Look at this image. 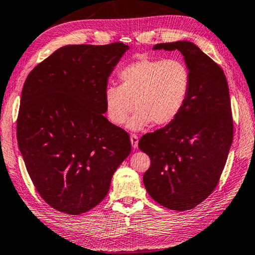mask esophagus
<instances>
[{
	"instance_id": "esophagus-1",
	"label": "esophagus",
	"mask_w": 255,
	"mask_h": 255,
	"mask_svg": "<svg viewBox=\"0 0 255 255\" xmlns=\"http://www.w3.org/2000/svg\"><path fill=\"white\" fill-rule=\"evenodd\" d=\"M129 140H131V144H132V147L133 148H137L138 145V137L135 134H131V136H129Z\"/></svg>"
}]
</instances>
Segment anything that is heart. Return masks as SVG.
I'll return each mask as SVG.
<instances>
[{
  "mask_svg": "<svg viewBox=\"0 0 255 255\" xmlns=\"http://www.w3.org/2000/svg\"><path fill=\"white\" fill-rule=\"evenodd\" d=\"M121 85L105 89L104 103L110 121L128 122L132 131H142L151 123L166 127L179 117L189 98L191 72L177 59L143 57L127 65L119 74Z\"/></svg>",
  "mask_w": 255,
  "mask_h": 255,
  "instance_id": "b5f03b06",
  "label": "heart"
}]
</instances>
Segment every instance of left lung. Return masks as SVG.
<instances>
[{"mask_svg":"<svg viewBox=\"0 0 255 255\" xmlns=\"http://www.w3.org/2000/svg\"><path fill=\"white\" fill-rule=\"evenodd\" d=\"M153 50L181 52L191 72V89L175 121L138 141L140 150L151 158L143 182L158 204L186 211L212 193L227 162L233 141L228 81L194 43H160Z\"/></svg>","mask_w":255,"mask_h":255,"instance_id":"obj_1","label":"left lung"}]
</instances>
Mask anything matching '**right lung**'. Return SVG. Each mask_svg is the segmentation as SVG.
<instances>
[{"instance_id":"1","label":"right lung","mask_w":255,"mask_h":255,"mask_svg":"<svg viewBox=\"0 0 255 255\" xmlns=\"http://www.w3.org/2000/svg\"><path fill=\"white\" fill-rule=\"evenodd\" d=\"M128 49L122 42L62 46L24 83L18 148L42 199L60 212L97 206L131 153L128 134L103 115L109 76Z\"/></svg>"}]
</instances>
